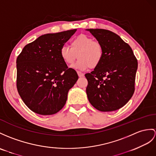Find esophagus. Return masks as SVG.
I'll use <instances>...</instances> for the list:
<instances>
[{
	"mask_svg": "<svg viewBox=\"0 0 156 156\" xmlns=\"http://www.w3.org/2000/svg\"><path fill=\"white\" fill-rule=\"evenodd\" d=\"M77 74L79 75V77H83V76H84V74L81 73V72H80V71H77Z\"/></svg>",
	"mask_w": 156,
	"mask_h": 156,
	"instance_id": "1",
	"label": "esophagus"
}]
</instances>
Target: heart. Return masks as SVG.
Returning a JSON list of instances; mask_svg holds the SVG:
<instances>
[{
	"mask_svg": "<svg viewBox=\"0 0 156 156\" xmlns=\"http://www.w3.org/2000/svg\"><path fill=\"white\" fill-rule=\"evenodd\" d=\"M60 56L63 62L71 66L78 57L75 67L81 70L89 68L94 69L100 65L104 57V50L100 42L94 41L93 37L81 34L70 42V47L62 46Z\"/></svg>",
	"mask_w": 156,
	"mask_h": 156,
	"instance_id": "1",
	"label": "heart"
}]
</instances>
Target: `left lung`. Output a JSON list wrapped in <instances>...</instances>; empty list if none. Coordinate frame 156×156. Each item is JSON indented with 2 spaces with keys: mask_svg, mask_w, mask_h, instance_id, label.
I'll list each match as a JSON object with an SVG mask.
<instances>
[{
  "mask_svg": "<svg viewBox=\"0 0 156 156\" xmlns=\"http://www.w3.org/2000/svg\"><path fill=\"white\" fill-rule=\"evenodd\" d=\"M103 48L102 62L86 73L89 101L102 112L122 108L135 90L138 61L132 48L117 34L105 29H89Z\"/></svg>",
  "mask_w": 156,
  "mask_h": 156,
  "instance_id": "obj_1",
  "label": "left lung"
}]
</instances>
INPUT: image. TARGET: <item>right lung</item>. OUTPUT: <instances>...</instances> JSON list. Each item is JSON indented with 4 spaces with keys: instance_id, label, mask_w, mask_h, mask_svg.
I'll return each mask as SVG.
<instances>
[{
    "instance_id": "obj_1",
    "label": "right lung",
    "mask_w": 156,
    "mask_h": 156,
    "mask_svg": "<svg viewBox=\"0 0 156 156\" xmlns=\"http://www.w3.org/2000/svg\"><path fill=\"white\" fill-rule=\"evenodd\" d=\"M77 30L40 36L26 45L16 59V87L34 112L51 115L66 103L67 93L79 78L60 56V49Z\"/></svg>"
}]
</instances>
